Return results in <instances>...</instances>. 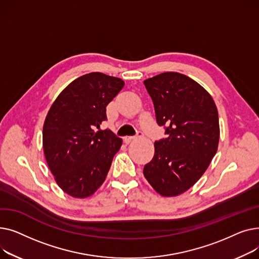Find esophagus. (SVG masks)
Returning <instances> with one entry per match:
<instances>
[{
	"label": "esophagus",
	"mask_w": 259,
	"mask_h": 259,
	"mask_svg": "<svg viewBox=\"0 0 259 259\" xmlns=\"http://www.w3.org/2000/svg\"><path fill=\"white\" fill-rule=\"evenodd\" d=\"M142 135H143V132L139 131V132H138V134L135 135V137H125V138H124V141H125V143H126V144H129L132 140L137 139V138H140V137H142Z\"/></svg>",
	"instance_id": "34e87169"
}]
</instances>
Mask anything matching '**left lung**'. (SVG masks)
I'll return each mask as SVG.
<instances>
[{"label": "left lung", "instance_id": "obj_1", "mask_svg": "<svg viewBox=\"0 0 259 259\" xmlns=\"http://www.w3.org/2000/svg\"><path fill=\"white\" fill-rule=\"evenodd\" d=\"M165 139L154 143V156L144 175L162 196H176L205 173L220 141L219 112L211 95L195 80L178 72L144 81Z\"/></svg>", "mask_w": 259, "mask_h": 259}]
</instances>
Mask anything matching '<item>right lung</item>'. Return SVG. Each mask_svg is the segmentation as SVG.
Listing matches in <instances>:
<instances>
[{
    "label": "right lung",
    "instance_id": "obj_1",
    "mask_svg": "<svg viewBox=\"0 0 259 259\" xmlns=\"http://www.w3.org/2000/svg\"><path fill=\"white\" fill-rule=\"evenodd\" d=\"M122 87L118 77L91 72L74 79L52 104L43 148L51 173L67 194L85 198L104 183L122 141L110 130L97 129Z\"/></svg>",
    "mask_w": 259,
    "mask_h": 259
}]
</instances>
